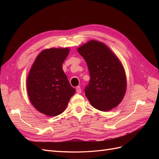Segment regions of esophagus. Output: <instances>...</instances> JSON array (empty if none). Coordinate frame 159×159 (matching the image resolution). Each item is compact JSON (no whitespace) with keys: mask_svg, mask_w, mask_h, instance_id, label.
<instances>
[{"mask_svg":"<svg viewBox=\"0 0 159 159\" xmlns=\"http://www.w3.org/2000/svg\"><path fill=\"white\" fill-rule=\"evenodd\" d=\"M76 92L78 93H81V88H80V86H78L76 87Z\"/></svg>","mask_w":159,"mask_h":159,"instance_id":"1","label":"esophagus"}]
</instances>
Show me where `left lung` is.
Instances as JSON below:
<instances>
[{"label":"left lung","mask_w":159,"mask_h":159,"mask_svg":"<svg viewBox=\"0 0 159 159\" xmlns=\"http://www.w3.org/2000/svg\"><path fill=\"white\" fill-rule=\"evenodd\" d=\"M78 52L89 72L85 93L91 104L102 111L116 107L126 89V74L120 60L105 44L95 40L80 46Z\"/></svg>","instance_id":"8db88e82"}]
</instances>
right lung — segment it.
Instances as JSON below:
<instances>
[{
    "mask_svg": "<svg viewBox=\"0 0 159 159\" xmlns=\"http://www.w3.org/2000/svg\"><path fill=\"white\" fill-rule=\"evenodd\" d=\"M69 52L68 48L43 50L29 72L26 87L30 101L37 110L46 116L62 113L76 92L62 69Z\"/></svg>",
    "mask_w": 159,
    "mask_h": 159,
    "instance_id": "add662e5",
    "label": "right lung"
}]
</instances>
